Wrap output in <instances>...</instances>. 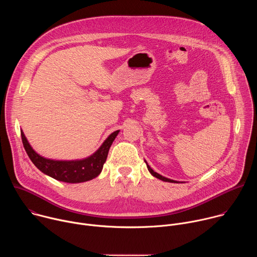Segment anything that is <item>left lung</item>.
<instances>
[{"mask_svg": "<svg viewBox=\"0 0 257 257\" xmlns=\"http://www.w3.org/2000/svg\"><path fill=\"white\" fill-rule=\"evenodd\" d=\"M145 162V164H146V167H148V169H149V171H150V173L154 176V177H156V178H158V179H160V180H162V181H165V182H171V183H179V182H177V181H174V180H171V179H168V178H166V177H164V176H162V175H160V174H158L157 172H155L150 166H149V164L146 163V161H144Z\"/></svg>", "mask_w": 257, "mask_h": 257, "instance_id": "obj_1", "label": "left lung"}]
</instances>
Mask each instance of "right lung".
<instances>
[{
  "label": "right lung",
  "mask_w": 257,
  "mask_h": 257,
  "mask_svg": "<svg viewBox=\"0 0 257 257\" xmlns=\"http://www.w3.org/2000/svg\"><path fill=\"white\" fill-rule=\"evenodd\" d=\"M119 132L120 130L113 132L91 156L82 160L73 161H57L44 158L31 148L22 130L21 138L29 159L34 166L44 174L66 183H81L92 180L100 174L103 164L107 158L108 150Z\"/></svg>",
  "instance_id": "right-lung-1"
}]
</instances>
